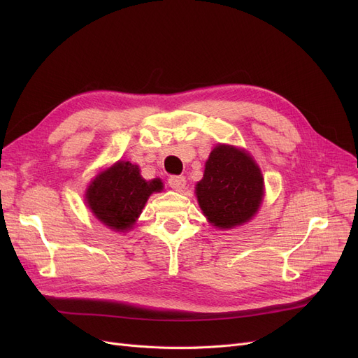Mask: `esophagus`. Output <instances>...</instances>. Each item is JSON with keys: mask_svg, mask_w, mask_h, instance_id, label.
I'll use <instances>...</instances> for the list:
<instances>
[{"mask_svg": "<svg viewBox=\"0 0 358 358\" xmlns=\"http://www.w3.org/2000/svg\"><path fill=\"white\" fill-rule=\"evenodd\" d=\"M168 185L174 189L176 192H181L185 187V177L182 176H173L168 178Z\"/></svg>", "mask_w": 358, "mask_h": 358, "instance_id": "34e87169", "label": "esophagus"}]
</instances>
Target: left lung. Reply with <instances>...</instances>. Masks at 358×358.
I'll list each match as a JSON object with an SVG mask.
<instances>
[{
    "label": "left lung",
    "instance_id": "1",
    "mask_svg": "<svg viewBox=\"0 0 358 358\" xmlns=\"http://www.w3.org/2000/svg\"><path fill=\"white\" fill-rule=\"evenodd\" d=\"M264 181L254 159L234 146H216L206 162L196 194L213 227L229 229L248 222L258 210Z\"/></svg>",
    "mask_w": 358,
    "mask_h": 358
}]
</instances>
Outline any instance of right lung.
Listing matches in <instances>:
<instances>
[{"label":"right lung","mask_w":358,"mask_h":358,"mask_svg":"<svg viewBox=\"0 0 358 358\" xmlns=\"http://www.w3.org/2000/svg\"><path fill=\"white\" fill-rule=\"evenodd\" d=\"M162 190L161 180L146 181L138 165L119 161L97 176L87 190L88 208L110 229H131L148 197Z\"/></svg>","instance_id":"right-lung-1"}]
</instances>
